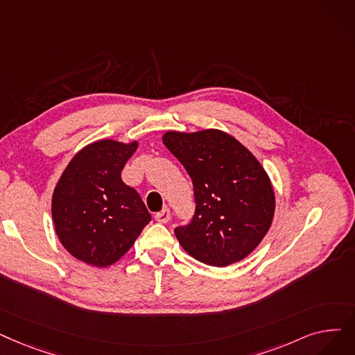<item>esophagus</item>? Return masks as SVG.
I'll list each match as a JSON object with an SVG mask.
<instances>
[{
	"instance_id": "obj_1",
	"label": "esophagus",
	"mask_w": 355,
	"mask_h": 355,
	"mask_svg": "<svg viewBox=\"0 0 355 355\" xmlns=\"http://www.w3.org/2000/svg\"><path fill=\"white\" fill-rule=\"evenodd\" d=\"M169 219H171V211H169L168 207L162 209L161 211H158V213L155 214V220L159 222V223H166Z\"/></svg>"
}]
</instances>
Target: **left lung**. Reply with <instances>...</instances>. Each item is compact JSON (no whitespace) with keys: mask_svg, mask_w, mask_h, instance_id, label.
Listing matches in <instances>:
<instances>
[{"mask_svg":"<svg viewBox=\"0 0 355 355\" xmlns=\"http://www.w3.org/2000/svg\"><path fill=\"white\" fill-rule=\"evenodd\" d=\"M162 141L193 181V219L174 229L182 248L213 267L230 266L251 254L268 232L275 207L264 168L220 130L166 132Z\"/></svg>","mask_w":355,"mask_h":355,"instance_id":"1","label":"left lung"}]
</instances>
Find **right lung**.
<instances>
[{
  "label": "right lung",
  "instance_id": "1",
  "mask_svg": "<svg viewBox=\"0 0 355 355\" xmlns=\"http://www.w3.org/2000/svg\"><path fill=\"white\" fill-rule=\"evenodd\" d=\"M137 142L110 139L91 144L72 158L56 184L52 218L67 251L87 264L107 267L125 255L150 213L121 169Z\"/></svg>",
  "mask_w": 355,
  "mask_h": 355
}]
</instances>
